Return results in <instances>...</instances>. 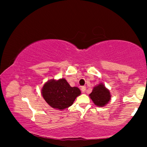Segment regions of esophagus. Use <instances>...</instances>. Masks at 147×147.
Wrapping results in <instances>:
<instances>
[{
	"instance_id": "esophagus-1",
	"label": "esophagus",
	"mask_w": 147,
	"mask_h": 147,
	"mask_svg": "<svg viewBox=\"0 0 147 147\" xmlns=\"http://www.w3.org/2000/svg\"><path fill=\"white\" fill-rule=\"evenodd\" d=\"M81 90H82V91L83 92V93H84V92H85L86 90V86H82Z\"/></svg>"
}]
</instances>
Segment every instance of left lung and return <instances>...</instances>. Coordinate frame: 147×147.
<instances>
[{
	"instance_id": "1",
	"label": "left lung",
	"mask_w": 147,
	"mask_h": 147,
	"mask_svg": "<svg viewBox=\"0 0 147 147\" xmlns=\"http://www.w3.org/2000/svg\"><path fill=\"white\" fill-rule=\"evenodd\" d=\"M89 96L96 106L100 107H102L108 104L111 98L109 91L102 84L94 87Z\"/></svg>"
}]
</instances>
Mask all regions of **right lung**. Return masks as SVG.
Segmentation results:
<instances>
[{"instance_id": "add662e5", "label": "right lung", "mask_w": 147, "mask_h": 147, "mask_svg": "<svg viewBox=\"0 0 147 147\" xmlns=\"http://www.w3.org/2000/svg\"><path fill=\"white\" fill-rule=\"evenodd\" d=\"M43 98L52 108L63 109L73 104L81 91L76 87H72L65 79L51 80L45 84L41 90Z\"/></svg>"}]
</instances>
